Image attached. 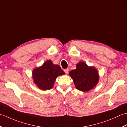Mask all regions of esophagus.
<instances>
[{
    "label": "esophagus",
    "mask_w": 127,
    "mask_h": 127,
    "mask_svg": "<svg viewBox=\"0 0 127 127\" xmlns=\"http://www.w3.org/2000/svg\"><path fill=\"white\" fill-rule=\"evenodd\" d=\"M64 73H65L66 74H67V73H68V68L64 69Z\"/></svg>",
    "instance_id": "obj_1"
}]
</instances>
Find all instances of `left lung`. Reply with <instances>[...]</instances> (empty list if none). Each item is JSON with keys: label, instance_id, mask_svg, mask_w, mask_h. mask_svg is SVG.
Instances as JSON below:
<instances>
[{"label": "left lung", "instance_id": "left-lung-1", "mask_svg": "<svg viewBox=\"0 0 127 127\" xmlns=\"http://www.w3.org/2000/svg\"><path fill=\"white\" fill-rule=\"evenodd\" d=\"M76 67V69L71 70L69 73L76 88L84 92L94 88L99 79L97 69L88 66L84 62H79Z\"/></svg>", "mask_w": 127, "mask_h": 127}]
</instances>
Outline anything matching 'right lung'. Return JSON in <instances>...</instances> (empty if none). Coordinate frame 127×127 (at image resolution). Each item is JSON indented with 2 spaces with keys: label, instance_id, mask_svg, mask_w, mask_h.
I'll use <instances>...</instances> for the list:
<instances>
[{
  "label": "right lung",
  "instance_id": "add662e5",
  "mask_svg": "<svg viewBox=\"0 0 127 127\" xmlns=\"http://www.w3.org/2000/svg\"><path fill=\"white\" fill-rule=\"evenodd\" d=\"M64 74L60 66L53 64L49 60L45 61L42 66L33 69L32 77L39 88L46 90L52 88L57 77Z\"/></svg>",
  "mask_w": 127,
  "mask_h": 127
}]
</instances>
